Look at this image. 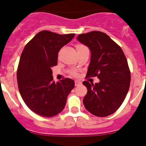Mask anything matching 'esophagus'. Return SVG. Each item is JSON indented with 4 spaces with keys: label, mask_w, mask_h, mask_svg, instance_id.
<instances>
[{
    "label": "esophagus",
    "mask_w": 146,
    "mask_h": 146,
    "mask_svg": "<svg viewBox=\"0 0 146 146\" xmlns=\"http://www.w3.org/2000/svg\"><path fill=\"white\" fill-rule=\"evenodd\" d=\"M81 82H80V81H78V80H75V86H80V84H81Z\"/></svg>",
    "instance_id": "obj_1"
}]
</instances>
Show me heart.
Segmentation results:
<instances>
[{
	"mask_svg": "<svg viewBox=\"0 0 146 146\" xmlns=\"http://www.w3.org/2000/svg\"><path fill=\"white\" fill-rule=\"evenodd\" d=\"M76 46L77 51H78V50L82 49V48L86 47V46H84L83 44H76V46ZM73 74H75V73H73Z\"/></svg>",
	"mask_w": 146,
	"mask_h": 146,
	"instance_id": "obj_1",
	"label": "heart"
}]
</instances>
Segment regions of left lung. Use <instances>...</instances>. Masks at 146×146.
<instances>
[{
  "mask_svg": "<svg viewBox=\"0 0 146 146\" xmlns=\"http://www.w3.org/2000/svg\"><path fill=\"white\" fill-rule=\"evenodd\" d=\"M78 40L89 48L91 57L86 77L97 76L100 82L84 81L87 94L86 109L97 117L117 111L124 101L130 84V71L121 48L108 35L98 31L80 34Z\"/></svg>",
  "mask_w": 146,
  "mask_h": 146,
  "instance_id": "obj_1",
  "label": "left lung"
}]
</instances>
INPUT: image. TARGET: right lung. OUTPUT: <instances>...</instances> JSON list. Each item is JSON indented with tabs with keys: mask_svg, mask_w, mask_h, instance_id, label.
I'll use <instances>...</instances> for the list:
<instances>
[{
	"mask_svg": "<svg viewBox=\"0 0 146 146\" xmlns=\"http://www.w3.org/2000/svg\"><path fill=\"white\" fill-rule=\"evenodd\" d=\"M75 33H38L25 46L17 70L20 93L25 104L40 116L51 117L62 111L75 86L73 80L53 81L51 67L58 64V52Z\"/></svg>",
	"mask_w": 146,
	"mask_h": 146,
	"instance_id": "1",
	"label": "right lung"
}]
</instances>
